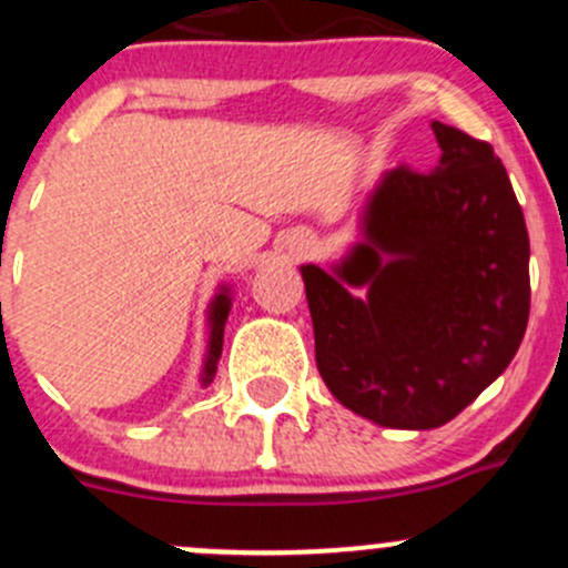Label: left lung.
I'll list each match as a JSON object with an SVG mask.
<instances>
[{"mask_svg":"<svg viewBox=\"0 0 568 568\" xmlns=\"http://www.w3.org/2000/svg\"><path fill=\"white\" fill-rule=\"evenodd\" d=\"M430 126L439 165L386 171L345 260L301 267L325 386L400 430L462 414L508 367L530 317V240L503 162L462 129Z\"/></svg>","mask_w":568,"mask_h":568,"instance_id":"left-lung-1","label":"left lung"}]
</instances>
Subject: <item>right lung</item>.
I'll return each instance as SVG.
<instances>
[{
  "instance_id": "right-lung-1",
  "label": "right lung",
  "mask_w": 568,
  "mask_h": 568,
  "mask_svg": "<svg viewBox=\"0 0 568 568\" xmlns=\"http://www.w3.org/2000/svg\"><path fill=\"white\" fill-rule=\"evenodd\" d=\"M229 308H232V295H229V290L223 286L210 306V345H206V362L204 373H201V384L204 386L212 384V378H215L217 358H221L223 351V328H226Z\"/></svg>"
}]
</instances>
